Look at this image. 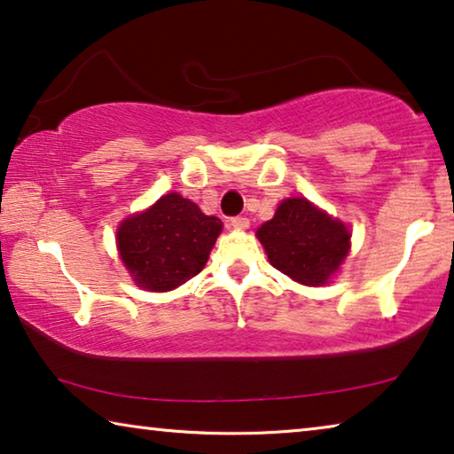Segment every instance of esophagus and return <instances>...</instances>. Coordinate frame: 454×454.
I'll return each instance as SVG.
<instances>
[{
    "mask_svg": "<svg viewBox=\"0 0 454 454\" xmlns=\"http://www.w3.org/2000/svg\"><path fill=\"white\" fill-rule=\"evenodd\" d=\"M248 218L247 215H234V218H230V226L232 228H239V230H242V228H248Z\"/></svg>",
    "mask_w": 454,
    "mask_h": 454,
    "instance_id": "1",
    "label": "esophagus"
}]
</instances>
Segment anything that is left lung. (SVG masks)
<instances>
[{
  "mask_svg": "<svg viewBox=\"0 0 454 454\" xmlns=\"http://www.w3.org/2000/svg\"><path fill=\"white\" fill-rule=\"evenodd\" d=\"M269 262L303 286H322L340 267L350 248V232L308 200L281 201L275 218L259 228Z\"/></svg>",
  "mask_w": 454,
  "mask_h": 454,
  "instance_id": "left-lung-1",
  "label": "left lung"
}]
</instances>
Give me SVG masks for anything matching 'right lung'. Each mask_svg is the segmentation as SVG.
<instances>
[{"mask_svg":"<svg viewBox=\"0 0 454 454\" xmlns=\"http://www.w3.org/2000/svg\"><path fill=\"white\" fill-rule=\"evenodd\" d=\"M222 220L206 215L192 200L168 193L151 209L118 228L121 262L148 292L184 286L204 269Z\"/></svg>","mask_w":454,"mask_h":454,"instance_id":"obj_1","label":"right lung"}]
</instances>
